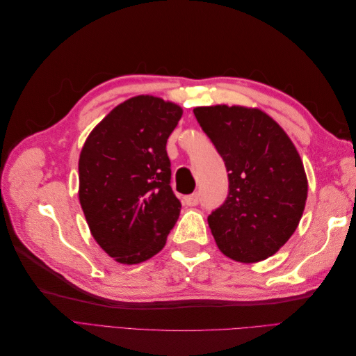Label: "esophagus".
<instances>
[{
    "mask_svg": "<svg viewBox=\"0 0 356 356\" xmlns=\"http://www.w3.org/2000/svg\"><path fill=\"white\" fill-rule=\"evenodd\" d=\"M199 195L197 193H195V195H190V196H186L184 197V203L187 204V207H196V204L199 203Z\"/></svg>",
    "mask_w": 356,
    "mask_h": 356,
    "instance_id": "obj_1",
    "label": "esophagus"
}]
</instances>
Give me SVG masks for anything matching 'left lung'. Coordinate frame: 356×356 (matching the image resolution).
Instances as JSON below:
<instances>
[{
  "mask_svg": "<svg viewBox=\"0 0 356 356\" xmlns=\"http://www.w3.org/2000/svg\"><path fill=\"white\" fill-rule=\"evenodd\" d=\"M229 172V196L208 224L220 251L258 263L288 242L307 199L303 161L270 115L241 105L193 110Z\"/></svg>",
  "mask_w": 356,
  "mask_h": 356,
  "instance_id": "1",
  "label": "left lung"
}]
</instances>
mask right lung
<instances>
[{
	"instance_id": "1",
	"label": "right lung",
	"mask_w": 356,
	"mask_h": 356,
	"mask_svg": "<svg viewBox=\"0 0 356 356\" xmlns=\"http://www.w3.org/2000/svg\"><path fill=\"white\" fill-rule=\"evenodd\" d=\"M179 105L139 95L95 126L79 160V199L93 239L122 264L163 250L181 211L166 143Z\"/></svg>"
}]
</instances>
